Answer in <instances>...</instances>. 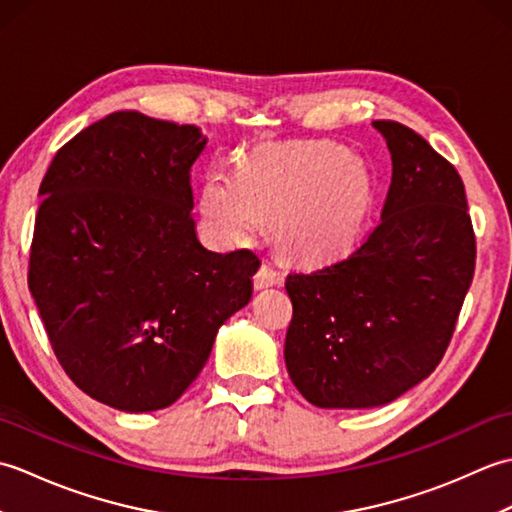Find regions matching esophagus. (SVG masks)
Returning <instances> with one entry per match:
<instances>
[{"instance_id":"obj_1","label":"esophagus","mask_w":512,"mask_h":512,"mask_svg":"<svg viewBox=\"0 0 512 512\" xmlns=\"http://www.w3.org/2000/svg\"><path fill=\"white\" fill-rule=\"evenodd\" d=\"M253 284H255L257 290L277 286V284H281V275L277 273V270H275L273 266L262 264V268H259L257 273H255V277H253Z\"/></svg>"}]
</instances>
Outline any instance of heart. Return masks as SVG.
Masks as SVG:
<instances>
[{
	"label": "heart",
	"mask_w": 512,
	"mask_h": 512,
	"mask_svg": "<svg viewBox=\"0 0 512 512\" xmlns=\"http://www.w3.org/2000/svg\"><path fill=\"white\" fill-rule=\"evenodd\" d=\"M372 180L334 143L314 140L248 154L235 180L211 176L200 195L202 224L215 242L244 244L257 220H273L286 255L314 262L339 255L363 228Z\"/></svg>",
	"instance_id": "obj_1"
}]
</instances>
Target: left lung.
Listing matches in <instances>:
<instances>
[{
    "label": "left lung",
    "instance_id": "left-lung-1",
    "mask_svg": "<svg viewBox=\"0 0 512 512\" xmlns=\"http://www.w3.org/2000/svg\"><path fill=\"white\" fill-rule=\"evenodd\" d=\"M391 154L380 222L350 255L290 273L286 367L321 409L387 405L442 361L475 273L464 182L427 140L374 121Z\"/></svg>",
    "mask_w": 512,
    "mask_h": 512
}]
</instances>
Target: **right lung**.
<instances>
[{
  "instance_id": "obj_1",
  "label": "right lung",
  "mask_w": 512,
  "mask_h": 512,
  "mask_svg": "<svg viewBox=\"0 0 512 512\" xmlns=\"http://www.w3.org/2000/svg\"><path fill=\"white\" fill-rule=\"evenodd\" d=\"M204 145L193 125L114 112L43 176L28 288L65 374L103 405H173L253 295L257 255L213 253L195 235L191 167Z\"/></svg>"
}]
</instances>
